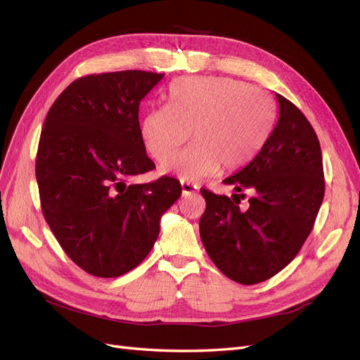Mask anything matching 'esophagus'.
I'll use <instances>...</instances> for the list:
<instances>
[{
	"mask_svg": "<svg viewBox=\"0 0 360 360\" xmlns=\"http://www.w3.org/2000/svg\"><path fill=\"white\" fill-rule=\"evenodd\" d=\"M181 193H183V197H191V195H197L198 193L197 184L181 181Z\"/></svg>",
	"mask_w": 360,
	"mask_h": 360,
	"instance_id": "1",
	"label": "esophagus"
}]
</instances>
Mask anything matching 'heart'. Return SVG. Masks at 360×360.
<instances>
[{"label":"heart","mask_w":360,"mask_h":360,"mask_svg":"<svg viewBox=\"0 0 360 360\" xmlns=\"http://www.w3.org/2000/svg\"><path fill=\"white\" fill-rule=\"evenodd\" d=\"M264 96L245 82L217 76L183 78L171 85L168 105L147 111L139 136L147 153L168 162L186 143H193L163 168L181 180L198 181L219 171L237 169L254 158L269 127Z\"/></svg>","instance_id":"heart-1"}]
</instances>
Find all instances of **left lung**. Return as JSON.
<instances>
[{"mask_svg":"<svg viewBox=\"0 0 360 360\" xmlns=\"http://www.w3.org/2000/svg\"><path fill=\"white\" fill-rule=\"evenodd\" d=\"M276 96V122L257 156L224 180L233 200L201 189L200 236L225 276L243 285L263 282L288 266L307 240L324 197L319 138L296 105ZM251 193L250 207L238 204Z\"/></svg>","mask_w":360,"mask_h":360,"instance_id":"obj_1","label":"left lung"}]
</instances>
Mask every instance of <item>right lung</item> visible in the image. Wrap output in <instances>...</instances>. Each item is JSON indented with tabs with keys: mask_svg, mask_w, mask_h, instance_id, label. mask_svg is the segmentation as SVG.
Wrapping results in <instances>:
<instances>
[{
	"mask_svg": "<svg viewBox=\"0 0 360 360\" xmlns=\"http://www.w3.org/2000/svg\"><path fill=\"white\" fill-rule=\"evenodd\" d=\"M163 76H84L57 97L43 123L36 158L41 212L64 252L93 276L117 278L143 263L162 214L181 195L172 177L132 181L155 168L138 112Z\"/></svg>",
	"mask_w": 360,
	"mask_h": 360,
	"instance_id": "1",
	"label": "right lung"
}]
</instances>
